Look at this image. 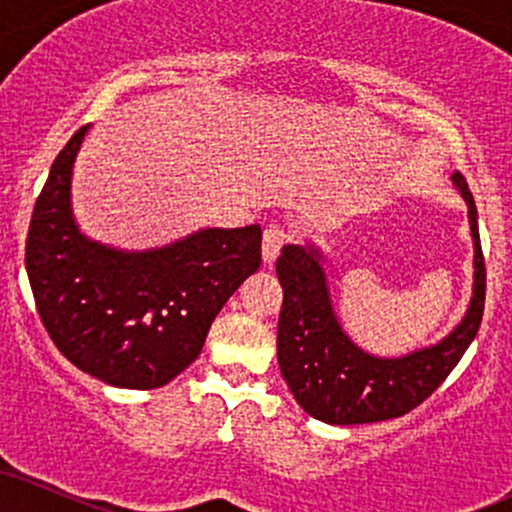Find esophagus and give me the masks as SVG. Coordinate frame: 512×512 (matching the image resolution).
I'll return each mask as SVG.
<instances>
[{"label":"esophagus","mask_w":512,"mask_h":512,"mask_svg":"<svg viewBox=\"0 0 512 512\" xmlns=\"http://www.w3.org/2000/svg\"><path fill=\"white\" fill-rule=\"evenodd\" d=\"M291 240V233L289 228L281 226V223H269L267 228H264V236H262V257L264 262L272 264L276 257H279L281 248H284L286 243Z\"/></svg>","instance_id":"34e87169"}]
</instances>
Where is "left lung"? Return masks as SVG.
I'll list each match as a JSON object with an SVG mask.
<instances>
[{"label":"left lung","instance_id":"8db88e82","mask_svg":"<svg viewBox=\"0 0 512 512\" xmlns=\"http://www.w3.org/2000/svg\"><path fill=\"white\" fill-rule=\"evenodd\" d=\"M452 180L469 207L474 296L464 320L436 346L402 358L366 354L346 337L334 317L317 250L298 245H286L281 250L276 276L284 289V303L276 330V356L296 402L317 421L354 426L409 414L443 385L477 337L486 301L477 207L464 175L455 173Z\"/></svg>","mask_w":512,"mask_h":512}]
</instances>
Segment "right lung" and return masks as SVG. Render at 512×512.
<instances>
[{"instance_id": "obj_1", "label": "right lung", "mask_w": 512, "mask_h": 512, "mask_svg": "<svg viewBox=\"0 0 512 512\" xmlns=\"http://www.w3.org/2000/svg\"><path fill=\"white\" fill-rule=\"evenodd\" d=\"M86 129L57 154L35 199L26 240L35 308L76 368L115 387L154 390L195 361L223 303L260 269L262 228H207L149 252L84 238L69 185Z\"/></svg>"}]
</instances>
